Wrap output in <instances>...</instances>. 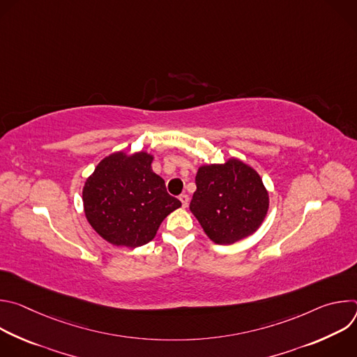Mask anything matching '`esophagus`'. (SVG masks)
<instances>
[{
    "label": "esophagus",
    "mask_w": 357,
    "mask_h": 357,
    "mask_svg": "<svg viewBox=\"0 0 357 357\" xmlns=\"http://www.w3.org/2000/svg\"><path fill=\"white\" fill-rule=\"evenodd\" d=\"M179 200H181V203H182V206L186 208L188 203H189V196H188L186 193H182V195L179 196Z\"/></svg>",
    "instance_id": "34e87169"
}]
</instances>
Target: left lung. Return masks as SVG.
Returning a JSON list of instances; mask_svg holds the SVG:
<instances>
[{
    "instance_id": "left-lung-1",
    "label": "left lung",
    "mask_w": 357,
    "mask_h": 357,
    "mask_svg": "<svg viewBox=\"0 0 357 357\" xmlns=\"http://www.w3.org/2000/svg\"><path fill=\"white\" fill-rule=\"evenodd\" d=\"M189 209L211 240L233 244L260 227L268 192L256 171L233 158L199 168Z\"/></svg>"
}]
</instances>
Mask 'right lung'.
I'll return each mask as SVG.
<instances>
[{
	"instance_id": "right-lung-1",
	"label": "right lung",
	"mask_w": 357,
	"mask_h": 357,
	"mask_svg": "<svg viewBox=\"0 0 357 357\" xmlns=\"http://www.w3.org/2000/svg\"><path fill=\"white\" fill-rule=\"evenodd\" d=\"M152 155L116 152L101 161L83 188L91 227L114 245L139 247L155 237L162 220L182 203L152 172Z\"/></svg>"
}]
</instances>
